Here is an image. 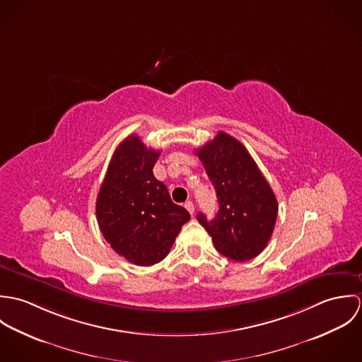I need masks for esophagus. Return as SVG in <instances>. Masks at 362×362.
I'll list each match as a JSON object with an SVG mask.
<instances>
[{
	"instance_id": "1",
	"label": "esophagus",
	"mask_w": 362,
	"mask_h": 362,
	"mask_svg": "<svg viewBox=\"0 0 362 362\" xmlns=\"http://www.w3.org/2000/svg\"><path fill=\"white\" fill-rule=\"evenodd\" d=\"M185 209L191 213V214H194V211H195V206H194V204L191 202V201H188V202H185Z\"/></svg>"
}]
</instances>
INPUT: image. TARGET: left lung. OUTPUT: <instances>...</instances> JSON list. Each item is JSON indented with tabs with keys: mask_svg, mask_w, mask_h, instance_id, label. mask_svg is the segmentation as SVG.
Here are the masks:
<instances>
[{
	"mask_svg": "<svg viewBox=\"0 0 362 362\" xmlns=\"http://www.w3.org/2000/svg\"><path fill=\"white\" fill-rule=\"evenodd\" d=\"M211 181L218 211L213 220L198 213L216 250L226 258L245 262L266 248L277 218V199L241 142L226 132L195 152Z\"/></svg>",
	"mask_w": 362,
	"mask_h": 362,
	"instance_id": "obj_1",
	"label": "left lung"
}]
</instances>
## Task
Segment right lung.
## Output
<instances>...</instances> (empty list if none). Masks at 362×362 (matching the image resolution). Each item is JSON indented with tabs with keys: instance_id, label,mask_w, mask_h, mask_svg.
<instances>
[{
	"instance_id": "1",
	"label": "right lung",
	"mask_w": 362,
	"mask_h": 362,
	"mask_svg": "<svg viewBox=\"0 0 362 362\" xmlns=\"http://www.w3.org/2000/svg\"><path fill=\"white\" fill-rule=\"evenodd\" d=\"M158 151L136 135L125 138L111 157L96 201V216L105 241L128 262L152 266L165 258L191 218L175 205L167 187L156 180Z\"/></svg>"
}]
</instances>
